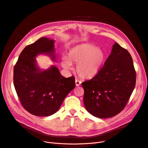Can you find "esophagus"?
<instances>
[{
	"instance_id": "obj_1",
	"label": "esophagus",
	"mask_w": 148,
	"mask_h": 148,
	"mask_svg": "<svg viewBox=\"0 0 148 148\" xmlns=\"http://www.w3.org/2000/svg\"><path fill=\"white\" fill-rule=\"evenodd\" d=\"M75 86H76L77 87L79 86L80 84H81V82L79 80H78V79H75Z\"/></svg>"
}]
</instances>
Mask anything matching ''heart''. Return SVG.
Returning <instances> with one entry per match:
<instances>
[{
    "label": "heart",
    "instance_id": "b5f03b06",
    "mask_svg": "<svg viewBox=\"0 0 148 148\" xmlns=\"http://www.w3.org/2000/svg\"><path fill=\"white\" fill-rule=\"evenodd\" d=\"M106 59L103 50L91 44H81L73 47L68 57L62 58L61 65L66 70L71 69V63L77 64L76 71L84 79L94 77L102 67Z\"/></svg>",
    "mask_w": 148,
    "mask_h": 148
}]
</instances>
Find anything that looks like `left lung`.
I'll list each match as a JSON object with an SVG mask.
<instances>
[{"label":"left lung","mask_w":148,"mask_h":148,"mask_svg":"<svg viewBox=\"0 0 148 148\" xmlns=\"http://www.w3.org/2000/svg\"><path fill=\"white\" fill-rule=\"evenodd\" d=\"M136 84V72L128 50L117 43L99 73L82 82L87 111L99 118L114 116L126 106Z\"/></svg>","instance_id":"1"}]
</instances>
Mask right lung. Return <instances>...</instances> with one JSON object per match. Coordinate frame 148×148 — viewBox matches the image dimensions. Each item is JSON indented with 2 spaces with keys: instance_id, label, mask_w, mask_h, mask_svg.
Segmentation results:
<instances>
[{
  "instance_id": "right-lung-1",
  "label": "right lung",
  "mask_w": 148,
  "mask_h": 148,
  "mask_svg": "<svg viewBox=\"0 0 148 148\" xmlns=\"http://www.w3.org/2000/svg\"><path fill=\"white\" fill-rule=\"evenodd\" d=\"M55 41L41 37L26 46L14 67V86L24 108L37 116H48L60 108L66 96L75 87V78H65L58 69L51 66L40 69L36 58L45 54L56 61Z\"/></svg>"
}]
</instances>
